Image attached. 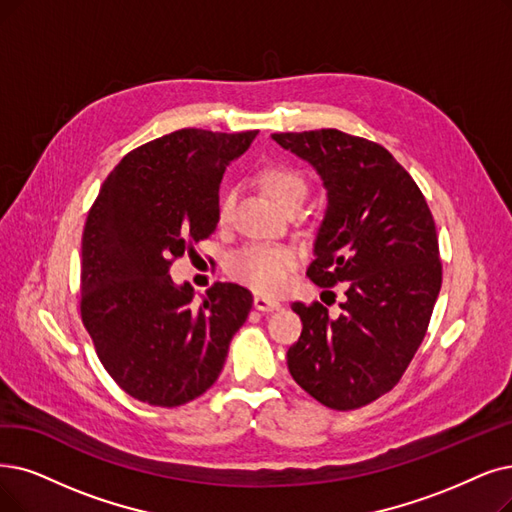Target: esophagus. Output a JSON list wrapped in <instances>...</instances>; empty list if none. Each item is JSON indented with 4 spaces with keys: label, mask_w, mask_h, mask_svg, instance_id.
<instances>
[{
    "label": "esophagus",
    "mask_w": 512,
    "mask_h": 512,
    "mask_svg": "<svg viewBox=\"0 0 512 512\" xmlns=\"http://www.w3.org/2000/svg\"><path fill=\"white\" fill-rule=\"evenodd\" d=\"M281 306L279 300L275 298H267V296H254V309L256 311H262V313H271V311H277Z\"/></svg>",
    "instance_id": "esophagus-1"
}]
</instances>
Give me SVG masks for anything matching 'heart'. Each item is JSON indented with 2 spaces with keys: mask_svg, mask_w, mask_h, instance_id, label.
Masks as SVG:
<instances>
[{
  "mask_svg": "<svg viewBox=\"0 0 512 512\" xmlns=\"http://www.w3.org/2000/svg\"><path fill=\"white\" fill-rule=\"evenodd\" d=\"M260 182L273 201L281 208L292 201H304L306 180L304 176L290 166H269L260 172ZM235 195L227 193L220 199L218 220L227 222L233 210ZM298 264V252L290 245L279 243H250L235 252L229 260V275L248 285L258 294H279L290 281V273Z\"/></svg>",
  "mask_w": 512,
  "mask_h": 512,
  "instance_id": "b5f03b06",
  "label": "heart"
}]
</instances>
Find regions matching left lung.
<instances>
[{
  "label": "left lung",
  "instance_id": "left-lung-1",
  "mask_svg": "<svg viewBox=\"0 0 512 512\" xmlns=\"http://www.w3.org/2000/svg\"><path fill=\"white\" fill-rule=\"evenodd\" d=\"M273 140L311 163L327 191L306 275L346 288L338 317L319 302L292 304L302 334L290 374L325 407L357 410L391 391L422 344L441 290L435 220L414 178L372 140L332 128Z\"/></svg>",
  "mask_w": 512,
  "mask_h": 512
}]
</instances>
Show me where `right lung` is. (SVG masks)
I'll return each instance as SVG.
<instances>
[{
    "label": "right lung",
    "mask_w": 512,
    "mask_h": 512,
    "mask_svg": "<svg viewBox=\"0 0 512 512\" xmlns=\"http://www.w3.org/2000/svg\"><path fill=\"white\" fill-rule=\"evenodd\" d=\"M258 130L185 128L130 151L102 182L81 237V321L124 391L176 407L222 372L250 290L214 283L199 302L170 264L218 224V187Z\"/></svg>",
    "instance_id": "1"
}]
</instances>
